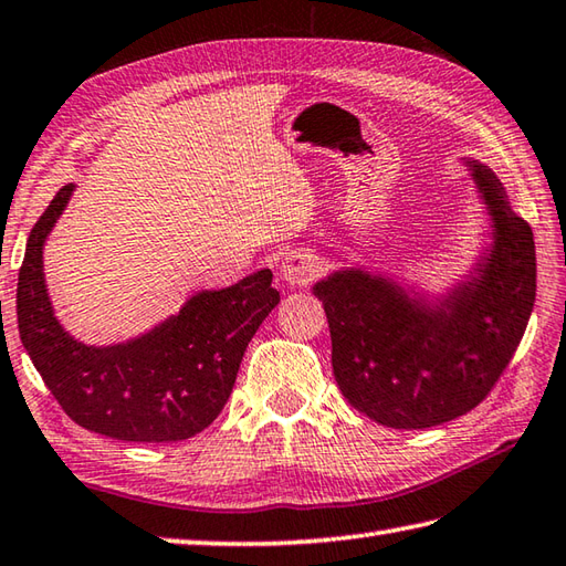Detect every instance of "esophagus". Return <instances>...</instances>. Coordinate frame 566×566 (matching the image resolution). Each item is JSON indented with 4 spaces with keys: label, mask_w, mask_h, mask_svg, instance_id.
<instances>
[{
    "label": "esophagus",
    "mask_w": 566,
    "mask_h": 566,
    "mask_svg": "<svg viewBox=\"0 0 566 566\" xmlns=\"http://www.w3.org/2000/svg\"><path fill=\"white\" fill-rule=\"evenodd\" d=\"M319 271L317 255L307 249H293L283 255L281 261V281L285 285H307Z\"/></svg>",
    "instance_id": "34e87169"
}]
</instances>
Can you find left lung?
<instances>
[{"mask_svg": "<svg viewBox=\"0 0 566 566\" xmlns=\"http://www.w3.org/2000/svg\"><path fill=\"white\" fill-rule=\"evenodd\" d=\"M493 241L449 293L426 297L389 275L343 269L313 285L333 371L357 411L391 429H429L468 413L503 375L537 291L535 239L490 167L463 157Z\"/></svg>", "mask_w": 566, "mask_h": 566, "instance_id": "obj_1", "label": "left lung"}]
</instances>
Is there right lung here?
Here are the masks:
<instances>
[{
    "mask_svg": "<svg viewBox=\"0 0 566 566\" xmlns=\"http://www.w3.org/2000/svg\"><path fill=\"white\" fill-rule=\"evenodd\" d=\"M73 189L61 187L29 233L17 285L21 343L83 429L117 441L191 439L221 413L251 337L281 303L273 273L263 269L221 291H199L177 315L127 343H78L53 315L44 281V243Z\"/></svg>",
    "mask_w": 566,
    "mask_h": 566,
    "instance_id": "1",
    "label": "right lung"
}]
</instances>
